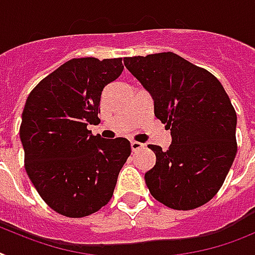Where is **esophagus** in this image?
<instances>
[{
	"instance_id": "esophagus-1",
	"label": "esophagus",
	"mask_w": 255,
	"mask_h": 255,
	"mask_svg": "<svg viewBox=\"0 0 255 255\" xmlns=\"http://www.w3.org/2000/svg\"><path fill=\"white\" fill-rule=\"evenodd\" d=\"M130 147H131V151H134V152H135V151L142 150L144 146H143L142 143L136 142V140H131V142H130Z\"/></svg>"
}]
</instances>
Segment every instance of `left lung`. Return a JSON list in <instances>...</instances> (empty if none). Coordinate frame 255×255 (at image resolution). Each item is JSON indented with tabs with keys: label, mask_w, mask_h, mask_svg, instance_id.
<instances>
[{
	"label": "left lung",
	"mask_w": 255,
	"mask_h": 255,
	"mask_svg": "<svg viewBox=\"0 0 255 255\" xmlns=\"http://www.w3.org/2000/svg\"><path fill=\"white\" fill-rule=\"evenodd\" d=\"M150 92L153 113L170 130L144 180L153 198L173 210L207 203L222 188L237 152V116L222 83L206 69L172 52L124 58Z\"/></svg>",
	"instance_id": "1"
}]
</instances>
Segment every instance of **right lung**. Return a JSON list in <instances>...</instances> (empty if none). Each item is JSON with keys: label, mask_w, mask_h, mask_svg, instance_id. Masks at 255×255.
Returning a JSON list of instances; mask_svg holds the SVG:
<instances>
[{"label": "right lung", "mask_w": 255, "mask_h": 255, "mask_svg": "<svg viewBox=\"0 0 255 255\" xmlns=\"http://www.w3.org/2000/svg\"><path fill=\"white\" fill-rule=\"evenodd\" d=\"M124 70L123 58H73L33 88L19 135L29 180L52 210L67 218L99 211L112 198L131 148L126 138L92 135L100 96Z\"/></svg>", "instance_id": "add662e5"}]
</instances>
